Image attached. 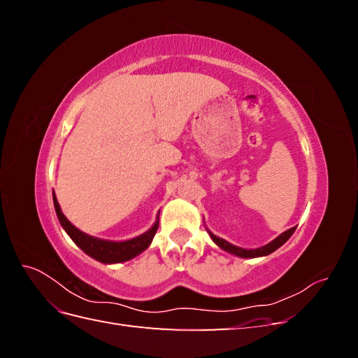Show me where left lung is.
Segmentation results:
<instances>
[{
    "label": "left lung",
    "mask_w": 358,
    "mask_h": 358,
    "mask_svg": "<svg viewBox=\"0 0 358 358\" xmlns=\"http://www.w3.org/2000/svg\"><path fill=\"white\" fill-rule=\"evenodd\" d=\"M296 229H297V227H292V229L284 231L282 234H279L276 239H273L272 242H268L267 245L255 248V249H245V248H241V246H236V245H233L230 242H227L225 239H221V237L215 236L209 229H206V230H208V233L212 237V241L215 242V245H218L222 249V251L229 252V254H233L236 257H241V258H257V257H266L268 254L275 252L278 248L282 246L289 239V237L292 236V233L296 231Z\"/></svg>",
    "instance_id": "1"
}]
</instances>
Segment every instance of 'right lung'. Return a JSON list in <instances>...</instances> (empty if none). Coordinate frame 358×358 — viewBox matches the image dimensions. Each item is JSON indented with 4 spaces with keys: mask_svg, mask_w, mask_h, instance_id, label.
Instances as JSON below:
<instances>
[{
    "mask_svg": "<svg viewBox=\"0 0 358 358\" xmlns=\"http://www.w3.org/2000/svg\"><path fill=\"white\" fill-rule=\"evenodd\" d=\"M53 206H55V212L61 227L71 237V241L78 245L86 255L92 257L94 259H96V262H100L103 264L124 263V262H128V259H133L138 254H142L145 249H148L149 245L152 243V239L159 225V212H158L157 221L143 234L133 237V239L122 241V242L104 241V239H100V237L86 234L80 231L78 227H74L66 218V215L62 213L55 192H53Z\"/></svg>",
    "mask_w": 358,
    "mask_h": 358,
    "instance_id": "right-lung-1",
    "label": "right lung"
}]
</instances>
